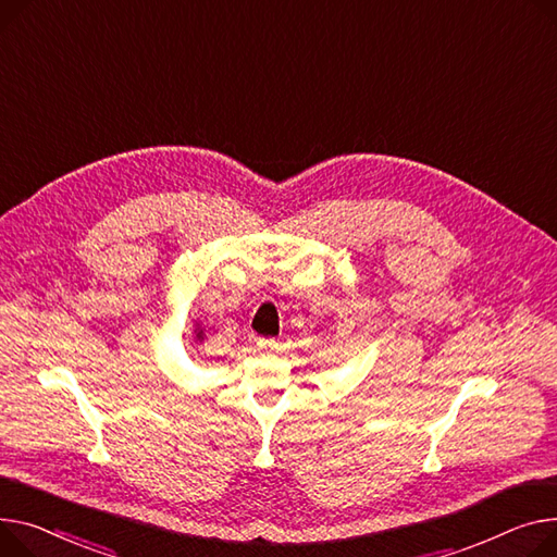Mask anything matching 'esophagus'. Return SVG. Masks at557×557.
<instances>
[{
	"label": "esophagus",
	"mask_w": 557,
	"mask_h": 557,
	"mask_svg": "<svg viewBox=\"0 0 557 557\" xmlns=\"http://www.w3.org/2000/svg\"><path fill=\"white\" fill-rule=\"evenodd\" d=\"M257 347L262 349V351H267V354H271V351L280 349V343H277L275 338H259V341H257Z\"/></svg>",
	"instance_id": "1"
}]
</instances>
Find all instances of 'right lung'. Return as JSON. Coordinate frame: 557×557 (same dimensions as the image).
<instances>
[{
    "label": "right lung",
    "mask_w": 557,
    "mask_h": 557,
    "mask_svg": "<svg viewBox=\"0 0 557 557\" xmlns=\"http://www.w3.org/2000/svg\"><path fill=\"white\" fill-rule=\"evenodd\" d=\"M195 333H197V341H203V329H197Z\"/></svg>",
    "instance_id": "obj_1"
}]
</instances>
